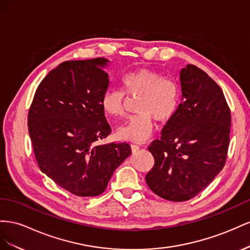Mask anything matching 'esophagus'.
<instances>
[{
    "mask_svg": "<svg viewBox=\"0 0 250 250\" xmlns=\"http://www.w3.org/2000/svg\"><path fill=\"white\" fill-rule=\"evenodd\" d=\"M131 148H132V152L135 153V152H137L138 149L140 148V146L137 145V144H132V145H131Z\"/></svg>",
    "mask_w": 250,
    "mask_h": 250,
    "instance_id": "1",
    "label": "esophagus"
}]
</instances>
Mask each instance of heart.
<instances>
[{
  "label": "heart",
  "instance_id": "1",
  "mask_svg": "<svg viewBox=\"0 0 250 250\" xmlns=\"http://www.w3.org/2000/svg\"><path fill=\"white\" fill-rule=\"evenodd\" d=\"M120 89H108L101 101L106 116L118 118L125 113V95L138 96L134 114L117 129L120 139L141 142L149 137L153 118L167 121L174 116L180 102V90L172 78L149 69H138L125 74Z\"/></svg>",
  "mask_w": 250,
  "mask_h": 250
}]
</instances>
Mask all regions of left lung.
<instances>
[{"label": "left lung", "mask_w": 250, "mask_h": 250, "mask_svg": "<svg viewBox=\"0 0 250 250\" xmlns=\"http://www.w3.org/2000/svg\"><path fill=\"white\" fill-rule=\"evenodd\" d=\"M182 98L176 113L148 146L155 159L146 181L168 201H187L215 179L226 162L230 110L222 90L203 70L180 71Z\"/></svg>", "instance_id": "left-lung-1"}]
</instances>
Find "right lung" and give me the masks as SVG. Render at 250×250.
<instances>
[{"instance_id":"right-lung-1","label":"right lung","mask_w":250,"mask_h":250,"mask_svg":"<svg viewBox=\"0 0 250 250\" xmlns=\"http://www.w3.org/2000/svg\"><path fill=\"white\" fill-rule=\"evenodd\" d=\"M110 61H67L51 70L35 91L28 131L40 169L80 197L103 194L132 153L129 144L96 145L111 133L101 101L109 87Z\"/></svg>"}]
</instances>
